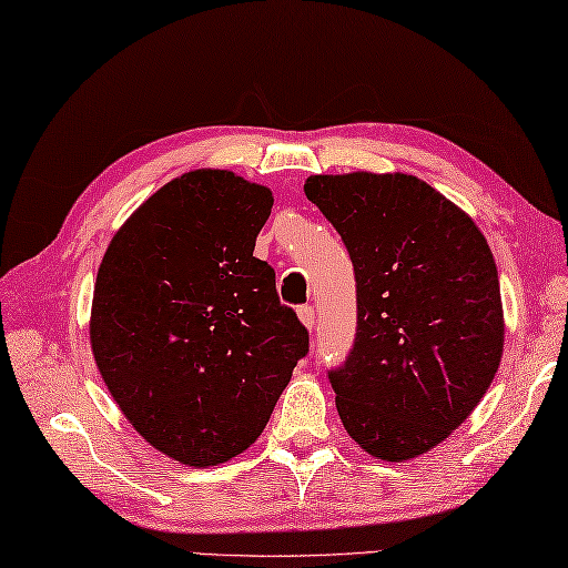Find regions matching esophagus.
I'll return each instance as SVG.
<instances>
[{"mask_svg":"<svg viewBox=\"0 0 568 568\" xmlns=\"http://www.w3.org/2000/svg\"><path fill=\"white\" fill-rule=\"evenodd\" d=\"M298 318H302V324H304L308 331H314V321H316V314H314V306H312V304H304V306H298Z\"/></svg>","mask_w":568,"mask_h":568,"instance_id":"esophagus-1","label":"esophagus"}]
</instances>
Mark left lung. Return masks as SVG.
Wrapping results in <instances>:
<instances>
[{
    "label": "left lung",
    "mask_w": 568,
    "mask_h": 568,
    "mask_svg": "<svg viewBox=\"0 0 568 568\" xmlns=\"http://www.w3.org/2000/svg\"><path fill=\"white\" fill-rule=\"evenodd\" d=\"M306 197L344 240L356 338L328 371L363 450L400 463L443 443L499 368L497 264L463 210L413 175H314Z\"/></svg>",
    "instance_id": "8db88e82"
}]
</instances>
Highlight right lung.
I'll return each instance as SVG.
<instances>
[{
  "label": "right lung",
  "mask_w": 568,
  "mask_h": 568,
  "mask_svg": "<svg viewBox=\"0 0 568 568\" xmlns=\"http://www.w3.org/2000/svg\"><path fill=\"white\" fill-rule=\"evenodd\" d=\"M272 192L227 170L170 180L115 232L91 346L113 400L160 453L227 463L262 435L308 331L254 256Z\"/></svg>",
  "instance_id": "right-lung-1"
}]
</instances>
